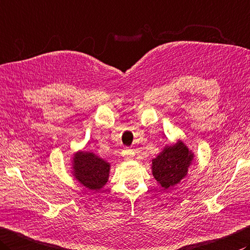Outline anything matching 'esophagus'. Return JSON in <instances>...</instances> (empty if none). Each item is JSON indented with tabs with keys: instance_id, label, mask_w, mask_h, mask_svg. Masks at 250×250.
Wrapping results in <instances>:
<instances>
[{
	"instance_id": "1",
	"label": "esophagus",
	"mask_w": 250,
	"mask_h": 250,
	"mask_svg": "<svg viewBox=\"0 0 250 250\" xmlns=\"http://www.w3.org/2000/svg\"><path fill=\"white\" fill-rule=\"evenodd\" d=\"M122 157H125V159H131L134 157V151L133 149H130V148H125L124 150H122Z\"/></svg>"
}]
</instances>
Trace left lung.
I'll use <instances>...</instances> for the list:
<instances>
[{
    "label": "left lung",
    "mask_w": 250,
    "mask_h": 250,
    "mask_svg": "<svg viewBox=\"0 0 250 250\" xmlns=\"http://www.w3.org/2000/svg\"><path fill=\"white\" fill-rule=\"evenodd\" d=\"M195 158L194 153L182 141L165 146L164 149L151 159V173L160 188H173L187 177Z\"/></svg>",
    "instance_id": "left-lung-1"
}]
</instances>
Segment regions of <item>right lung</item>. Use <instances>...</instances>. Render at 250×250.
I'll return each mask as SVG.
<instances>
[{
    "instance_id": "obj_1",
    "label": "right lung",
    "mask_w": 250,
    "mask_h": 250,
    "mask_svg": "<svg viewBox=\"0 0 250 250\" xmlns=\"http://www.w3.org/2000/svg\"><path fill=\"white\" fill-rule=\"evenodd\" d=\"M71 173L78 182L91 190H100L109 178L110 164L90 151L79 150L73 154Z\"/></svg>"
}]
</instances>
